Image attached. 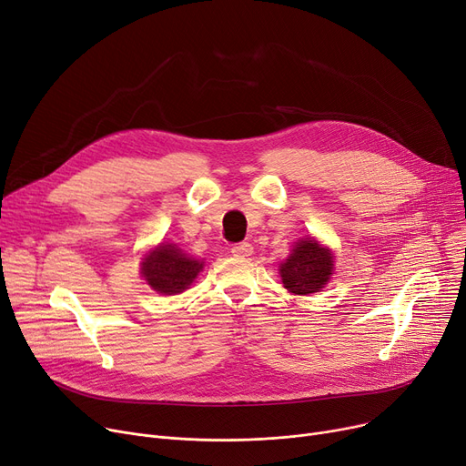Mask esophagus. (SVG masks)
Masks as SVG:
<instances>
[{
    "label": "esophagus",
    "mask_w": 466,
    "mask_h": 466,
    "mask_svg": "<svg viewBox=\"0 0 466 466\" xmlns=\"http://www.w3.org/2000/svg\"><path fill=\"white\" fill-rule=\"evenodd\" d=\"M231 252H233V256H237V258H248V256H252V252H254V246L250 244V242H237L233 248H231Z\"/></svg>",
    "instance_id": "esophagus-1"
}]
</instances>
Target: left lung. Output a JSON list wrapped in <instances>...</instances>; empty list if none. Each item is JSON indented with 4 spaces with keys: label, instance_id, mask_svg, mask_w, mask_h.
Segmentation results:
<instances>
[{
    "label": "left lung",
    "instance_id": "8db88e82",
    "mask_svg": "<svg viewBox=\"0 0 466 466\" xmlns=\"http://www.w3.org/2000/svg\"><path fill=\"white\" fill-rule=\"evenodd\" d=\"M333 275V254L314 238L300 240L291 256L280 265L284 288L295 295H309L319 291Z\"/></svg>",
    "mask_w": 466,
    "mask_h": 466
}]
</instances>
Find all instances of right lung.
<instances>
[{"instance_id": "right-lung-1", "label": "right lung", "mask_w": 466, "mask_h": 466, "mask_svg": "<svg viewBox=\"0 0 466 466\" xmlns=\"http://www.w3.org/2000/svg\"><path fill=\"white\" fill-rule=\"evenodd\" d=\"M201 268V261L187 258L175 244H161L143 261V277L156 291L175 295L187 289Z\"/></svg>"}]
</instances>
